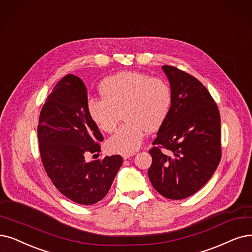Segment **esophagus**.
I'll use <instances>...</instances> for the list:
<instances>
[{
	"instance_id": "34e87169",
	"label": "esophagus",
	"mask_w": 252,
	"mask_h": 252,
	"mask_svg": "<svg viewBox=\"0 0 252 252\" xmlns=\"http://www.w3.org/2000/svg\"><path fill=\"white\" fill-rule=\"evenodd\" d=\"M133 155H135V153H122L123 159H128L129 157H131V156H133Z\"/></svg>"
}]
</instances>
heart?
Returning <instances> with one entry per match:
<instances>
[{"mask_svg": "<svg viewBox=\"0 0 252 252\" xmlns=\"http://www.w3.org/2000/svg\"><path fill=\"white\" fill-rule=\"evenodd\" d=\"M102 98L88 100L90 117L105 133L117 129L123 116L125 123L107 140L110 152L130 153L142 145L145 133L156 131L164 123L172 105V91L162 78L125 71L104 79Z\"/></svg>", "mask_w": 252, "mask_h": 252, "instance_id": "b5f03b06", "label": "heart"}]
</instances>
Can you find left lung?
I'll list each match as a JSON object with an SVG mask.
<instances>
[{"label": "left lung", "mask_w": 252, "mask_h": 252, "mask_svg": "<svg viewBox=\"0 0 252 252\" xmlns=\"http://www.w3.org/2000/svg\"><path fill=\"white\" fill-rule=\"evenodd\" d=\"M162 70L169 80L172 105L149 151L148 176L161 195L183 199L202 188L220 162V115L198 79L174 66L164 65Z\"/></svg>", "instance_id": "8db88e82"}]
</instances>
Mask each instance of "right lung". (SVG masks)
<instances>
[{
	"instance_id": "right-lung-1",
	"label": "right lung",
	"mask_w": 252,
	"mask_h": 252,
	"mask_svg": "<svg viewBox=\"0 0 252 252\" xmlns=\"http://www.w3.org/2000/svg\"><path fill=\"white\" fill-rule=\"evenodd\" d=\"M87 103L83 80L67 74L47 96L37 132L42 164L53 184L70 200L89 206L107 194L123 159L113 155L86 161L87 154L101 151L103 140Z\"/></svg>"
}]
</instances>
